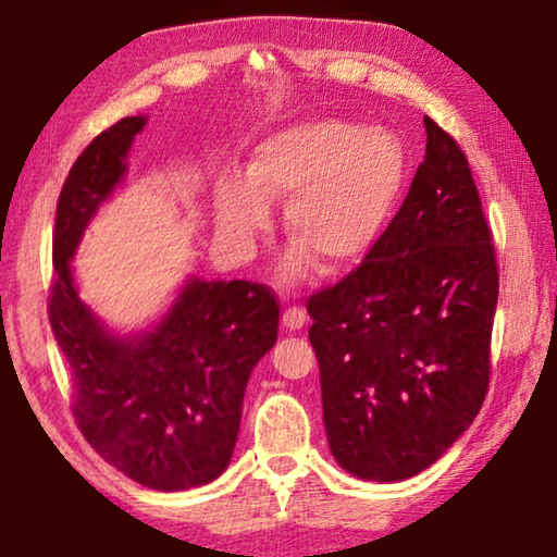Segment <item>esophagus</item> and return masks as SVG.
<instances>
[{
	"label": "esophagus",
	"mask_w": 557,
	"mask_h": 557,
	"mask_svg": "<svg viewBox=\"0 0 557 557\" xmlns=\"http://www.w3.org/2000/svg\"><path fill=\"white\" fill-rule=\"evenodd\" d=\"M283 325L290 331H300L306 325V310L300 306H287L283 310Z\"/></svg>",
	"instance_id": "1"
}]
</instances>
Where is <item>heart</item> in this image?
Returning <instances> with one entry per match:
<instances>
[{"instance_id":"obj_1","label":"heart","mask_w":557,"mask_h":557,"mask_svg":"<svg viewBox=\"0 0 557 557\" xmlns=\"http://www.w3.org/2000/svg\"><path fill=\"white\" fill-rule=\"evenodd\" d=\"M405 173L392 132L310 119L257 143L247 175L221 177L216 221L234 242L249 244L270 226V201H285V228L298 242L285 274H300L310 257L321 270H346L380 239Z\"/></svg>"}]
</instances>
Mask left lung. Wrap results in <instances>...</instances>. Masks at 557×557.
<instances>
[{"label": "left lung", "instance_id": "obj_1", "mask_svg": "<svg viewBox=\"0 0 557 557\" xmlns=\"http://www.w3.org/2000/svg\"><path fill=\"white\" fill-rule=\"evenodd\" d=\"M425 132V160L364 262L308 298L331 454L382 484L438 461L492 374V228L461 147L430 116Z\"/></svg>", "mask_w": 557, "mask_h": 557}]
</instances>
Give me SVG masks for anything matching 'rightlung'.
<instances>
[{
    "label": "right lung",
    "instance_id": "obj_1",
    "mask_svg": "<svg viewBox=\"0 0 557 557\" xmlns=\"http://www.w3.org/2000/svg\"><path fill=\"white\" fill-rule=\"evenodd\" d=\"M145 116H124L78 154L55 209L48 318L73 374V418L107 461L158 492L203 486L232 461L251 369L277 341L280 302L249 280H190L154 331L116 338L78 298L71 257L127 173Z\"/></svg>",
    "mask_w": 557,
    "mask_h": 557
}]
</instances>
